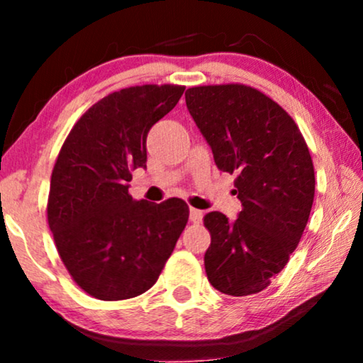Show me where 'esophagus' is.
Instances as JSON below:
<instances>
[{"instance_id":"1","label":"esophagus","mask_w":363,"mask_h":363,"mask_svg":"<svg viewBox=\"0 0 363 363\" xmlns=\"http://www.w3.org/2000/svg\"><path fill=\"white\" fill-rule=\"evenodd\" d=\"M203 218V213L200 210H195V208H190V221L193 225H200Z\"/></svg>"}]
</instances>
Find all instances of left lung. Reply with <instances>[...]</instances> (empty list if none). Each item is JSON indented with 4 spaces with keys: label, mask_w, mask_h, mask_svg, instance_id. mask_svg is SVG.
<instances>
[{
    "label": "left lung",
    "mask_w": 363,
    "mask_h": 363,
    "mask_svg": "<svg viewBox=\"0 0 363 363\" xmlns=\"http://www.w3.org/2000/svg\"><path fill=\"white\" fill-rule=\"evenodd\" d=\"M185 99L216 167L236 175L242 206L233 223L220 211L203 218L208 281L228 296L256 294L284 269L306 230L315 191L309 148L289 113L255 87L198 86Z\"/></svg>",
    "instance_id": "obj_1"
}]
</instances>
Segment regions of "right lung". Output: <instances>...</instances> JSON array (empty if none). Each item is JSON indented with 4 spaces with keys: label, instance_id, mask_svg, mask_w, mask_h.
Wrapping results in <instances>:
<instances>
[{
    "label": "right lung",
    "instance_id": "right-lung-1",
    "mask_svg": "<svg viewBox=\"0 0 363 363\" xmlns=\"http://www.w3.org/2000/svg\"><path fill=\"white\" fill-rule=\"evenodd\" d=\"M185 87L145 84L108 94L76 122L51 175L48 223L74 282L101 301L140 296L155 284L185 230L188 205L135 201L132 170L145 168L148 130Z\"/></svg>",
    "mask_w": 363,
    "mask_h": 363
}]
</instances>
